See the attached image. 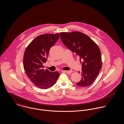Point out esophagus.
<instances>
[{
	"label": "esophagus",
	"instance_id": "1",
	"mask_svg": "<svg viewBox=\"0 0 124 124\" xmlns=\"http://www.w3.org/2000/svg\"><path fill=\"white\" fill-rule=\"evenodd\" d=\"M64 72L67 73V74H70L72 72V71H71V70H69V71H64Z\"/></svg>",
	"mask_w": 124,
	"mask_h": 124
}]
</instances>
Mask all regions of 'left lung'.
<instances>
[{"instance_id":"8db88e82","label":"left lung","mask_w":124,"mask_h":124,"mask_svg":"<svg viewBox=\"0 0 124 124\" xmlns=\"http://www.w3.org/2000/svg\"><path fill=\"white\" fill-rule=\"evenodd\" d=\"M60 37L66 47L79 56L80 60H84L81 62L82 77L76 85L82 87L90 85L102 68L101 53L99 47L89 36L81 32H61Z\"/></svg>"}]
</instances>
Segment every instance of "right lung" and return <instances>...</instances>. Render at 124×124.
<instances>
[{
	"label": "right lung",
	"mask_w": 124,
	"mask_h": 124,
	"mask_svg": "<svg viewBox=\"0 0 124 124\" xmlns=\"http://www.w3.org/2000/svg\"><path fill=\"white\" fill-rule=\"evenodd\" d=\"M59 33L45 34L35 38L27 47L23 56V67L31 81L38 87L49 88L55 84L60 76L58 71L44 70L49 51L59 38Z\"/></svg>",
	"instance_id": "right-lung-1"
}]
</instances>
